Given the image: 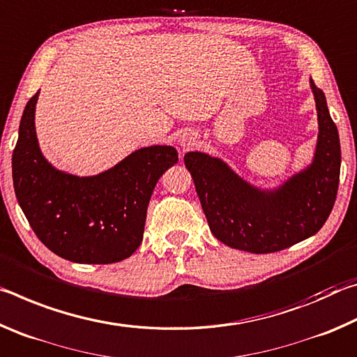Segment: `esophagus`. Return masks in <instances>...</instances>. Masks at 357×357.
<instances>
[{"instance_id":"1","label":"esophagus","mask_w":357,"mask_h":357,"mask_svg":"<svg viewBox=\"0 0 357 357\" xmlns=\"http://www.w3.org/2000/svg\"><path fill=\"white\" fill-rule=\"evenodd\" d=\"M178 142H179V146L185 151L187 148H190V146H192L193 142H195V138H193V137H192V135H189V134H183V135L179 137V140H178Z\"/></svg>"}]
</instances>
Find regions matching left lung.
Listing matches in <instances>:
<instances>
[{"label": "left lung", "mask_w": 357, "mask_h": 357, "mask_svg": "<svg viewBox=\"0 0 357 357\" xmlns=\"http://www.w3.org/2000/svg\"><path fill=\"white\" fill-rule=\"evenodd\" d=\"M318 114L315 154L304 170L274 189H261L200 151L184 155L211 231L231 249L271 253L319 231L334 208L340 178V140L326 96L310 80Z\"/></svg>", "instance_id": "left-lung-1"}]
</instances>
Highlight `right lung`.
Here are the masks:
<instances>
[{"label":"right lung","instance_id":"right-lung-1","mask_svg":"<svg viewBox=\"0 0 357 357\" xmlns=\"http://www.w3.org/2000/svg\"><path fill=\"white\" fill-rule=\"evenodd\" d=\"M36 93L23 110L12 154V179L23 214L42 244L83 264L129 258L142 244L157 181L178 162L167 144L140 148L94 176H75L48 162L34 126Z\"/></svg>","mask_w":357,"mask_h":357}]
</instances>
